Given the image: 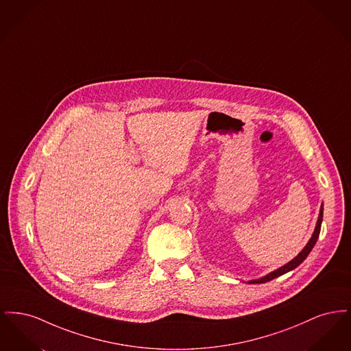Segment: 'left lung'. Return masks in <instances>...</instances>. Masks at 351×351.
Returning a JSON list of instances; mask_svg holds the SVG:
<instances>
[{"mask_svg": "<svg viewBox=\"0 0 351 351\" xmlns=\"http://www.w3.org/2000/svg\"><path fill=\"white\" fill-rule=\"evenodd\" d=\"M322 215H324V204H321V208H319V215H318L317 223H316V228H315V232L312 234L311 239L308 241V243L305 245V247L292 259L289 261L288 263H285L282 267L276 268L274 269L272 272H269L267 275L259 278V279H254V280H249V284H261L267 283L269 280L278 278V276H282L284 274L295 269L298 266H300L301 263L305 261V258L309 255V252L312 251V249L315 247L316 242H317L318 235H319V230H321V223H322Z\"/></svg>", "mask_w": 351, "mask_h": 351, "instance_id": "1", "label": "left lung"}]
</instances>
